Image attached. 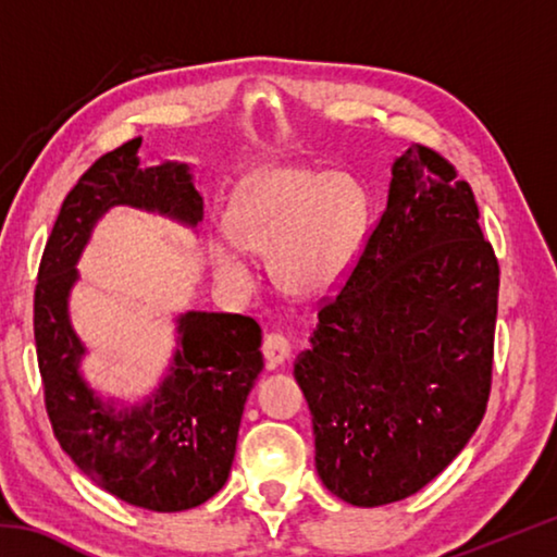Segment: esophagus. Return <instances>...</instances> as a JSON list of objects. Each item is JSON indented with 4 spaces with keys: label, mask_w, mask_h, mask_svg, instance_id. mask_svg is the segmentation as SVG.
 I'll list each match as a JSON object with an SVG mask.
<instances>
[{
    "label": "esophagus",
    "mask_w": 557,
    "mask_h": 557,
    "mask_svg": "<svg viewBox=\"0 0 557 557\" xmlns=\"http://www.w3.org/2000/svg\"><path fill=\"white\" fill-rule=\"evenodd\" d=\"M262 356H265L268 369H277L289 358V338L280 332H270L262 338Z\"/></svg>",
    "instance_id": "obj_1"
}]
</instances>
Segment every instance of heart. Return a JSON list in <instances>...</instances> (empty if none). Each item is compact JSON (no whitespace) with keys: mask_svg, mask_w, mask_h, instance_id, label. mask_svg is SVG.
I'll return each instance as SVG.
<instances>
[{"mask_svg":"<svg viewBox=\"0 0 557 557\" xmlns=\"http://www.w3.org/2000/svg\"><path fill=\"white\" fill-rule=\"evenodd\" d=\"M231 233L211 240L213 268L231 287L252 285L248 250H270L272 275L301 295L332 289L358 256L363 191L344 174L272 169L250 176L228 209Z\"/></svg>","mask_w":557,"mask_h":557,"instance_id":"b5f03b06","label":"heart"}]
</instances>
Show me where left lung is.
<instances>
[{"label":"left lung","mask_w":557,"mask_h":557,"mask_svg":"<svg viewBox=\"0 0 557 557\" xmlns=\"http://www.w3.org/2000/svg\"><path fill=\"white\" fill-rule=\"evenodd\" d=\"M496 301L474 191L414 143L295 363L329 492L366 508L403 502L465 449L492 393Z\"/></svg>","instance_id":"obj_1"}]
</instances>
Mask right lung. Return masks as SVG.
<instances>
[{
  "instance_id": "add662e5",
  "label": "right lung",
  "mask_w": 557,
  "mask_h": 557,
  "mask_svg": "<svg viewBox=\"0 0 557 557\" xmlns=\"http://www.w3.org/2000/svg\"><path fill=\"white\" fill-rule=\"evenodd\" d=\"M143 137L102 154L61 206L34 292V338L44 403L65 455L100 488L149 511H186L219 494L231 474L240 414L262 371V332L243 314L178 317L172 369L145 405L115 410L78 373L86 348L69 319V292L90 231L112 206L159 211L188 225L203 201L186 164L139 169Z\"/></svg>"
}]
</instances>
